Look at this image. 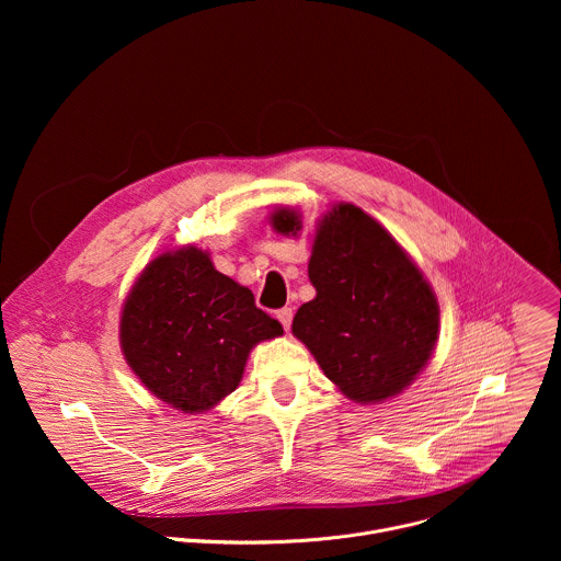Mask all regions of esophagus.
<instances>
[{
	"instance_id": "esophagus-1",
	"label": "esophagus",
	"mask_w": 561,
	"mask_h": 561,
	"mask_svg": "<svg viewBox=\"0 0 561 561\" xmlns=\"http://www.w3.org/2000/svg\"><path fill=\"white\" fill-rule=\"evenodd\" d=\"M277 319L282 322L284 331H288V329H290V324H293V310H290V308H282V310H277Z\"/></svg>"
}]
</instances>
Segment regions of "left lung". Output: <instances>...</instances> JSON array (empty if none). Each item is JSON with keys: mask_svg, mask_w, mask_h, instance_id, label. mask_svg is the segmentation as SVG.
<instances>
[{"mask_svg": "<svg viewBox=\"0 0 561 561\" xmlns=\"http://www.w3.org/2000/svg\"><path fill=\"white\" fill-rule=\"evenodd\" d=\"M297 234L290 208L271 217ZM314 299L299 306L293 335L324 375L357 404L402 392L428 364L439 306L422 271L392 234L353 204H337L319 224L308 262Z\"/></svg>", "mask_w": 561, "mask_h": 561, "instance_id": "1", "label": "left lung"}]
</instances>
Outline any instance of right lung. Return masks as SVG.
Here are the masks:
<instances>
[{"mask_svg":"<svg viewBox=\"0 0 561 561\" xmlns=\"http://www.w3.org/2000/svg\"><path fill=\"white\" fill-rule=\"evenodd\" d=\"M282 333L253 293L215 271L195 247L152 260L130 288L119 322L133 373L184 413L221 402L242 381L253 346Z\"/></svg>","mask_w":561,"mask_h":561,"instance_id":"add662e5","label":"right lung"}]
</instances>
